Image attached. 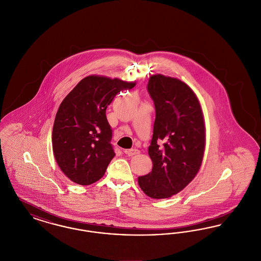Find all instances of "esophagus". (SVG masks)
<instances>
[{
  "label": "esophagus",
  "mask_w": 261,
  "mask_h": 261,
  "mask_svg": "<svg viewBox=\"0 0 261 261\" xmlns=\"http://www.w3.org/2000/svg\"><path fill=\"white\" fill-rule=\"evenodd\" d=\"M125 152H126V154H127L128 156H133V155H135V154H138V153L140 152V150L136 149V148H134V149H128V150H126Z\"/></svg>",
  "instance_id": "obj_1"
}]
</instances>
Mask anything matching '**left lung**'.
Masks as SVG:
<instances>
[{
	"instance_id": "left-lung-1",
	"label": "left lung",
	"mask_w": 261,
	"mask_h": 261,
	"mask_svg": "<svg viewBox=\"0 0 261 261\" xmlns=\"http://www.w3.org/2000/svg\"><path fill=\"white\" fill-rule=\"evenodd\" d=\"M148 91L155 107L153 135L149 147L151 172L138 177L151 199H167L196 177L205 149V124L199 99L183 81L151 75ZM162 139L160 146L157 141Z\"/></svg>"
}]
</instances>
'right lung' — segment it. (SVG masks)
Segmentation results:
<instances>
[{"mask_svg": "<svg viewBox=\"0 0 261 261\" xmlns=\"http://www.w3.org/2000/svg\"><path fill=\"white\" fill-rule=\"evenodd\" d=\"M135 82L101 75L83 78L63 100L56 114L51 144L63 174L78 185L99 180L115 153L106 111L116 94Z\"/></svg>", "mask_w": 261, "mask_h": 261, "instance_id": "1", "label": "right lung"}]
</instances>
